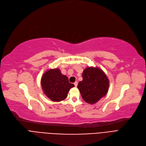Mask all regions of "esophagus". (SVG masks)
<instances>
[{"label":"esophagus","instance_id":"34e87169","mask_svg":"<svg viewBox=\"0 0 146 146\" xmlns=\"http://www.w3.org/2000/svg\"><path fill=\"white\" fill-rule=\"evenodd\" d=\"M74 85H75V87H77V85H78V82H77V81H75V82H74Z\"/></svg>","mask_w":146,"mask_h":146}]
</instances>
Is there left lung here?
<instances>
[{"mask_svg":"<svg viewBox=\"0 0 146 146\" xmlns=\"http://www.w3.org/2000/svg\"><path fill=\"white\" fill-rule=\"evenodd\" d=\"M82 76V80L78 82L77 87L85 102L94 104L106 95L109 81L101 69L87 67L83 71Z\"/></svg>","mask_w":146,"mask_h":146,"instance_id":"1","label":"left lung"}]
</instances>
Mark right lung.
<instances>
[{
    "instance_id": "right-lung-1",
    "label": "right lung",
    "mask_w": 146,
    "mask_h": 146,
    "mask_svg": "<svg viewBox=\"0 0 146 146\" xmlns=\"http://www.w3.org/2000/svg\"><path fill=\"white\" fill-rule=\"evenodd\" d=\"M41 85L45 95L53 102L65 99L69 90L74 87L58 68L45 72L41 77Z\"/></svg>"
}]
</instances>
